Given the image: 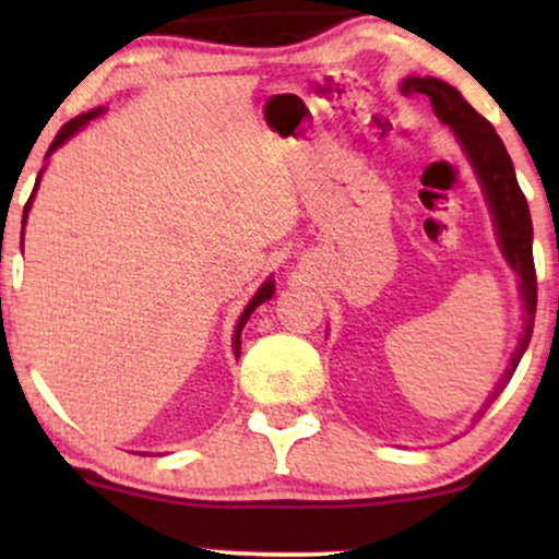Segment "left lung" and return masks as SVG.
<instances>
[{"label": "left lung", "instance_id": "1", "mask_svg": "<svg viewBox=\"0 0 559 559\" xmlns=\"http://www.w3.org/2000/svg\"><path fill=\"white\" fill-rule=\"evenodd\" d=\"M402 91L409 94H425L430 98L435 117L442 124L450 127L455 134L457 144L468 157V163L476 173V178L484 188L488 211H491L496 239H499V249L503 259H507L511 270L519 277V293H522L524 302V333L519 338V346L511 356V364L503 379L496 384V389L488 394L478 415L491 407L496 396L503 392L509 379L514 377L519 361H522L526 346H530L532 328H534V312H537V274H534V257H532V216L526 198L516 182L514 163H511L507 147H503L501 136L496 134L491 121L480 117L473 106L461 96V91L450 83L432 79V75H409L402 81ZM476 415V417H478Z\"/></svg>", "mask_w": 559, "mask_h": 559}]
</instances>
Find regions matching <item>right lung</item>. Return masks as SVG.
<instances>
[{
    "label": "right lung",
    "instance_id": "add662e5",
    "mask_svg": "<svg viewBox=\"0 0 559 559\" xmlns=\"http://www.w3.org/2000/svg\"><path fill=\"white\" fill-rule=\"evenodd\" d=\"M98 114H104V106H98V109H91V111H86V114H81V117H75V119L68 121V124H66V127L60 129V132H58L56 140H52L50 150H48V155H45V157H50L52 152H56L58 147H63V144H66L68 140H71L73 134H79L81 129L86 127L91 119H96V117H98ZM43 173H45V167H43V170H40V175H37V182H35V188H33V195H29V201H27V205H25V213H22V236H25L27 213H29V205H33L35 190H37V186H40V178H43ZM272 295H274V280H272V277H266L264 285L257 289L254 297H251L247 308H243L241 318H239V323H236V328H234V356H236V358H239V354H241V331H243V325H247V320L251 318V312H254V310L259 308V305L266 302V300H272Z\"/></svg>",
    "mask_w": 559,
    "mask_h": 559
}]
</instances>
